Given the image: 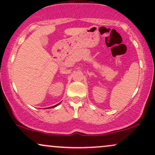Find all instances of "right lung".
<instances>
[{
    "label": "right lung",
    "mask_w": 155,
    "mask_h": 155,
    "mask_svg": "<svg viewBox=\"0 0 155 155\" xmlns=\"http://www.w3.org/2000/svg\"><path fill=\"white\" fill-rule=\"evenodd\" d=\"M58 104H56V105H55V106H53V107H49V108H54V107H56V106H58Z\"/></svg>",
    "instance_id": "1"
}]
</instances>
